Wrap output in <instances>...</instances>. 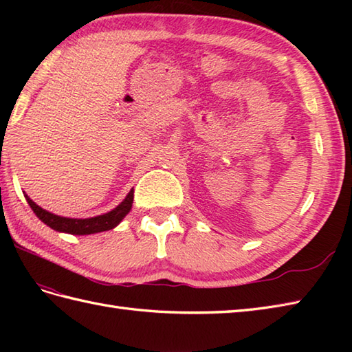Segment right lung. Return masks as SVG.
I'll return each mask as SVG.
<instances>
[{
  "mask_svg": "<svg viewBox=\"0 0 352 352\" xmlns=\"http://www.w3.org/2000/svg\"><path fill=\"white\" fill-rule=\"evenodd\" d=\"M24 197L37 218H39L43 223H47L50 228L58 231V233L86 236V234L101 233V231H109L111 228H115L116 226H119V222H121L131 210L134 189L129 192V195H126L122 203L116 206L113 210H110L104 214L94 216V218H85V219L66 218V216L54 214L48 210H45V208H42L41 206H37L34 201L27 195V193H24Z\"/></svg>",
  "mask_w": 352,
  "mask_h": 352,
  "instance_id": "1",
  "label": "right lung"
}]
</instances>
